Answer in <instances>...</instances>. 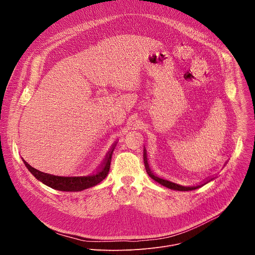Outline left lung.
<instances>
[{"instance_id": "obj_1", "label": "left lung", "mask_w": 255, "mask_h": 255, "mask_svg": "<svg viewBox=\"0 0 255 255\" xmlns=\"http://www.w3.org/2000/svg\"><path fill=\"white\" fill-rule=\"evenodd\" d=\"M144 164H145V169H146V172L148 173V175H149L152 179H154L155 181H157V183H158V184H160L161 186L166 187V188H168V189H170V190H175V191H184V192H187V191H193V190H196V189L201 188L202 186L206 185L207 183H209L210 180H212V179H213V178L208 179L207 181H205L204 184L196 185V186H193V187L180 186V185H177V184H175V183H172V181H169V180H167V179L161 178V177H159V176H157V175L153 174V172L150 170V167H149V164H148L147 160H145V159H144Z\"/></svg>"}]
</instances>
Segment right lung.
Wrapping results in <instances>:
<instances>
[{
	"mask_svg": "<svg viewBox=\"0 0 255 255\" xmlns=\"http://www.w3.org/2000/svg\"><path fill=\"white\" fill-rule=\"evenodd\" d=\"M115 146L116 144H114L111 150L108 152L106 159L104 160L103 164L98 169V171L95 172L94 174L87 175V176H59V175L45 173L32 167L23 158L22 159L24 164L28 168V170L44 185L57 191L80 192V191L97 186L103 179L106 178V176L109 173V169H110L111 158H112V154L115 149Z\"/></svg>",
	"mask_w": 255,
	"mask_h": 255,
	"instance_id": "1",
	"label": "right lung"
}]
</instances>
